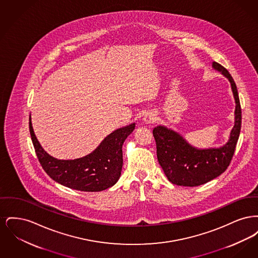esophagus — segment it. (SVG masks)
I'll return each mask as SVG.
<instances>
[{
    "label": "esophagus",
    "mask_w": 258,
    "mask_h": 258,
    "mask_svg": "<svg viewBox=\"0 0 258 258\" xmlns=\"http://www.w3.org/2000/svg\"><path fill=\"white\" fill-rule=\"evenodd\" d=\"M143 120L146 123H154V122L157 121V114L153 111H149L145 114Z\"/></svg>",
    "instance_id": "34e87169"
}]
</instances>
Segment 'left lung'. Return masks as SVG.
Segmentation results:
<instances>
[{"mask_svg": "<svg viewBox=\"0 0 258 258\" xmlns=\"http://www.w3.org/2000/svg\"><path fill=\"white\" fill-rule=\"evenodd\" d=\"M212 67L230 82L236 102L235 122L228 142L221 148L197 149L189 145L176 132L159 125L153 130L157 144V157L164 174L172 184L197 186L208 183L225 171L233 158L241 124L242 110L237 86L231 74L217 61Z\"/></svg>", "mask_w": 258, "mask_h": 258, "instance_id": "obj_1", "label": "left lung"}]
</instances>
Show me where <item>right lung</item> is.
Listing matches in <instances>:
<instances>
[{"label": "right lung", "mask_w": 258, "mask_h": 258, "mask_svg": "<svg viewBox=\"0 0 258 258\" xmlns=\"http://www.w3.org/2000/svg\"><path fill=\"white\" fill-rule=\"evenodd\" d=\"M30 134L42 168L57 183L81 191H100L116 184L123 167V141L135 123L114 131L93 153L76 160H58L48 155L37 141L30 116Z\"/></svg>", "instance_id": "add662e5"}]
</instances>
